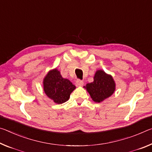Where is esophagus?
Returning <instances> with one entry per match:
<instances>
[{
	"label": "esophagus",
	"mask_w": 152,
	"mask_h": 152,
	"mask_svg": "<svg viewBox=\"0 0 152 152\" xmlns=\"http://www.w3.org/2000/svg\"><path fill=\"white\" fill-rule=\"evenodd\" d=\"M76 84L77 86H82L83 85V81L80 80V79H77V80L76 81Z\"/></svg>",
	"instance_id": "1"
}]
</instances>
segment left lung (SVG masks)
Masks as SVG:
<instances>
[{
	"label": "left lung",
	"mask_w": 152,
	"mask_h": 152,
	"mask_svg": "<svg viewBox=\"0 0 152 152\" xmlns=\"http://www.w3.org/2000/svg\"><path fill=\"white\" fill-rule=\"evenodd\" d=\"M95 102H102L110 97L115 91L116 83L113 76L103 70L96 71L94 81L83 87Z\"/></svg>",
	"instance_id": "left-lung-1"
}]
</instances>
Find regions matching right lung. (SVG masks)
Segmentation results:
<instances>
[{"mask_svg": "<svg viewBox=\"0 0 152 152\" xmlns=\"http://www.w3.org/2000/svg\"><path fill=\"white\" fill-rule=\"evenodd\" d=\"M46 95L54 103L61 104L69 100L76 87L67 79L63 78L56 68L50 70L43 79Z\"/></svg>", "mask_w": 152, "mask_h": 152, "instance_id": "right-lung-1", "label": "right lung"}]
</instances>
